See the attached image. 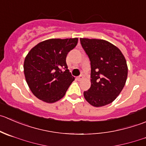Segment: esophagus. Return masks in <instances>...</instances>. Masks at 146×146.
I'll list each match as a JSON object with an SVG mask.
<instances>
[{
  "label": "esophagus",
  "instance_id": "1",
  "mask_svg": "<svg viewBox=\"0 0 146 146\" xmlns=\"http://www.w3.org/2000/svg\"><path fill=\"white\" fill-rule=\"evenodd\" d=\"M83 79V75H80V76H79L78 77H77V80H78V81H80V80H82Z\"/></svg>",
  "mask_w": 146,
  "mask_h": 146
}]
</instances>
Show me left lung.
I'll return each instance as SVG.
<instances>
[{"mask_svg":"<svg viewBox=\"0 0 146 146\" xmlns=\"http://www.w3.org/2000/svg\"><path fill=\"white\" fill-rule=\"evenodd\" d=\"M80 40L91 67V86L83 93L85 99L95 107L112 103L126 82L128 66L125 57L116 46L105 40Z\"/></svg>","mask_w":146,"mask_h":146,"instance_id":"1","label":"left lung"}]
</instances>
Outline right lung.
I'll return each mask as SVG.
<instances>
[{
	"label": "right lung",
	"mask_w": 146,
	"mask_h": 146,
	"mask_svg": "<svg viewBox=\"0 0 146 146\" xmlns=\"http://www.w3.org/2000/svg\"><path fill=\"white\" fill-rule=\"evenodd\" d=\"M78 39L52 38L34 46L24 60V75L31 92L46 103L61 99L75 80L68 69L67 54Z\"/></svg>",
	"instance_id": "right-lung-1"
}]
</instances>
